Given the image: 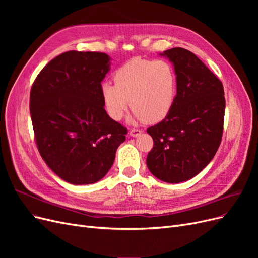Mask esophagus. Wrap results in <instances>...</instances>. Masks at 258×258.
I'll use <instances>...</instances> for the list:
<instances>
[{
  "instance_id": "esophagus-1",
  "label": "esophagus",
  "mask_w": 258,
  "mask_h": 258,
  "mask_svg": "<svg viewBox=\"0 0 258 258\" xmlns=\"http://www.w3.org/2000/svg\"><path fill=\"white\" fill-rule=\"evenodd\" d=\"M141 134H142V130H140V129H131V130L129 131L130 137H134V138L139 137Z\"/></svg>"
}]
</instances>
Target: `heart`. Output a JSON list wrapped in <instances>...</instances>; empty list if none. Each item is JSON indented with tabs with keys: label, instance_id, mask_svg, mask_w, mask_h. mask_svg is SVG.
Instances as JSON below:
<instances>
[{
	"label": "heart",
	"instance_id": "heart-1",
	"mask_svg": "<svg viewBox=\"0 0 258 258\" xmlns=\"http://www.w3.org/2000/svg\"><path fill=\"white\" fill-rule=\"evenodd\" d=\"M114 82L101 85L104 110L114 120H120L131 106L135 121L157 122L174 104L176 73L166 60L131 59L116 70Z\"/></svg>",
	"mask_w": 258,
	"mask_h": 258
}]
</instances>
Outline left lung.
<instances>
[{
    "label": "left lung",
    "instance_id": "left-lung-1",
    "mask_svg": "<svg viewBox=\"0 0 258 258\" xmlns=\"http://www.w3.org/2000/svg\"><path fill=\"white\" fill-rule=\"evenodd\" d=\"M173 63L177 92L169 114L147 129L154 140L146 165L166 183L196 176L213 159L222 141L225 97L222 82L191 51L175 47L160 53Z\"/></svg>",
    "mask_w": 258,
    "mask_h": 258
}]
</instances>
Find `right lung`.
I'll list each match as a JSON object with an SVG mask.
<instances>
[{"label": "right lung", "instance_id": "right-lung-1", "mask_svg": "<svg viewBox=\"0 0 258 258\" xmlns=\"http://www.w3.org/2000/svg\"><path fill=\"white\" fill-rule=\"evenodd\" d=\"M103 52L70 50L46 64L30 93L42 158L63 181L93 184L108 172L127 129L104 110L101 82L110 71Z\"/></svg>", "mask_w": 258, "mask_h": 258}]
</instances>
